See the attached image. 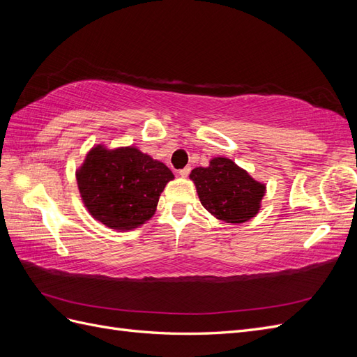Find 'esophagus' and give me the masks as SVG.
<instances>
[{
    "mask_svg": "<svg viewBox=\"0 0 357 357\" xmlns=\"http://www.w3.org/2000/svg\"><path fill=\"white\" fill-rule=\"evenodd\" d=\"M189 172H190V167H186V168H183V169L178 171V176L183 177V178H186L189 176Z\"/></svg>",
    "mask_w": 357,
    "mask_h": 357,
    "instance_id": "esophagus-1",
    "label": "esophagus"
}]
</instances>
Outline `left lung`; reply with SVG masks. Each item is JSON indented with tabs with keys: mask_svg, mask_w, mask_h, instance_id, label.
Masks as SVG:
<instances>
[{
	"mask_svg": "<svg viewBox=\"0 0 357 357\" xmlns=\"http://www.w3.org/2000/svg\"><path fill=\"white\" fill-rule=\"evenodd\" d=\"M202 207L215 219L240 225L253 219L261 210L265 183L255 180L229 158H213L208 167L192 169Z\"/></svg>",
	"mask_w": 357,
	"mask_h": 357,
	"instance_id": "1",
	"label": "left lung"
}]
</instances>
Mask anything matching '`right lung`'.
Here are the masks:
<instances>
[{
    "label": "right lung",
    "mask_w": 357,
    "mask_h": 357,
    "mask_svg": "<svg viewBox=\"0 0 357 357\" xmlns=\"http://www.w3.org/2000/svg\"><path fill=\"white\" fill-rule=\"evenodd\" d=\"M80 198L95 220L131 231L153 218L160 193L174 178L164 162L135 146H93L75 171Z\"/></svg>",
    "instance_id": "1"
}]
</instances>
